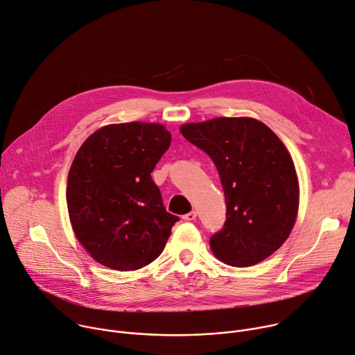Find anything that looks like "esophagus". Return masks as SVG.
Wrapping results in <instances>:
<instances>
[{
	"instance_id": "esophagus-1",
	"label": "esophagus",
	"mask_w": 355,
	"mask_h": 355,
	"mask_svg": "<svg viewBox=\"0 0 355 355\" xmlns=\"http://www.w3.org/2000/svg\"><path fill=\"white\" fill-rule=\"evenodd\" d=\"M196 216H198V213H196L195 210H192V211H189V213H186V214L183 216V220L192 222V220H195V219H196Z\"/></svg>"
}]
</instances>
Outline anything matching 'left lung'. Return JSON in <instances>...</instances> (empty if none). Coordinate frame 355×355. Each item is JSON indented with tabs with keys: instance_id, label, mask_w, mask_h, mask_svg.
Here are the masks:
<instances>
[{
	"instance_id": "obj_1",
	"label": "left lung",
	"mask_w": 355,
	"mask_h": 355,
	"mask_svg": "<svg viewBox=\"0 0 355 355\" xmlns=\"http://www.w3.org/2000/svg\"><path fill=\"white\" fill-rule=\"evenodd\" d=\"M180 132L210 156L223 186L226 222L210 237L214 256L248 267L275 253L298 210L294 163L277 135L252 118L186 123Z\"/></svg>"
}]
</instances>
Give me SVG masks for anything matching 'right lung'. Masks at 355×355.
<instances>
[{"label": "right lung", "instance_id": "right-lung-1", "mask_svg": "<svg viewBox=\"0 0 355 355\" xmlns=\"http://www.w3.org/2000/svg\"><path fill=\"white\" fill-rule=\"evenodd\" d=\"M171 141L163 125L129 122L101 128L78 150L68 213L76 239L98 263L138 270L165 249L179 217L166 211L150 173Z\"/></svg>", "mask_w": 355, "mask_h": 355}]
</instances>
